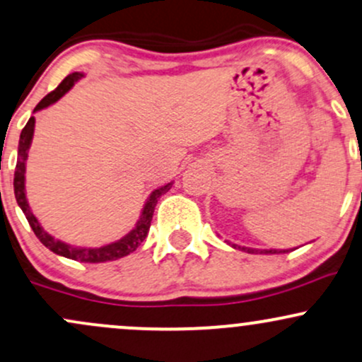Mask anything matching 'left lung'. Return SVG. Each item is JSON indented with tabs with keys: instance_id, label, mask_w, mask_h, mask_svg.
Returning <instances> with one entry per match:
<instances>
[{
	"instance_id": "left-lung-1",
	"label": "left lung",
	"mask_w": 362,
	"mask_h": 362,
	"mask_svg": "<svg viewBox=\"0 0 362 362\" xmlns=\"http://www.w3.org/2000/svg\"><path fill=\"white\" fill-rule=\"evenodd\" d=\"M233 247H235V245H233ZM242 249H244V251H245V247H242ZM247 252H251V254L256 252L257 254L256 249H247ZM278 252H285V251H259V254H278Z\"/></svg>"
}]
</instances>
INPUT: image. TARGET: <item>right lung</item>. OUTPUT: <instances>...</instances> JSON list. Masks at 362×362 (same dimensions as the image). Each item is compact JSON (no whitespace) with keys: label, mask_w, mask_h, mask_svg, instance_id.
Returning <instances> with one entry per match:
<instances>
[{"label":"right lung","mask_w":362,"mask_h":362,"mask_svg":"<svg viewBox=\"0 0 362 362\" xmlns=\"http://www.w3.org/2000/svg\"><path fill=\"white\" fill-rule=\"evenodd\" d=\"M81 77L82 74H78V71L66 75L57 89L51 90L47 96L41 99V103L35 106L34 111H39L46 108V106L53 105V103H57L58 99L62 98L63 94H65L66 90H69ZM34 123H35L34 117H30L29 122H27V125L23 127L22 134H20L18 160H17V166H15L13 189H15V199H17L18 206L22 208L23 214H25L27 221H29L30 228L34 230L35 237H37V239L41 240L49 251L58 254V256L69 257V259H74V261H81V263H106V261L120 259V257L129 256L130 252L136 251L139 245H141V242L148 237L151 220H153V213L158 204V199H160V196H163V194H166L170 189H172V182L163 185L160 189H156L153 194H151L148 202H146L144 209H142V214L141 218H139L136 228L130 230V232L127 233L125 237H122L120 240L111 242L108 245H103V247H96V249H82V247H74V245L65 244V242L54 239V237H51L49 233L45 232V228L39 225L37 218H35L33 211H30L29 202H27V197H25V160H27V153H29V148H30V142H33Z\"/></svg>","instance_id":"add662e5"}]
</instances>
